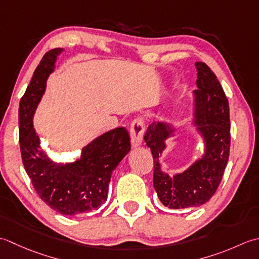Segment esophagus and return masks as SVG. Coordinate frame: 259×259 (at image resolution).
<instances>
[{"instance_id":"esophagus-1","label":"esophagus","mask_w":259,"mask_h":259,"mask_svg":"<svg viewBox=\"0 0 259 259\" xmlns=\"http://www.w3.org/2000/svg\"><path fill=\"white\" fill-rule=\"evenodd\" d=\"M145 131V125L142 118H136L131 124L130 133H131V142L132 146L137 147L143 142V135Z\"/></svg>"}]
</instances>
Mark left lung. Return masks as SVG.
Returning <instances> with one entry per match:
<instances>
[{
	"label": "left lung",
	"mask_w": 259,
	"mask_h": 259,
	"mask_svg": "<svg viewBox=\"0 0 259 259\" xmlns=\"http://www.w3.org/2000/svg\"><path fill=\"white\" fill-rule=\"evenodd\" d=\"M197 89L193 91L191 124L201 137L203 149L199 159L186 170L170 176L162 170L160 157L166 141L174 137L177 126L157 120L147 128L144 141L154 160L153 184L160 201L170 209L196 208L213 196L229 159V105L223 87L204 62H196Z\"/></svg>",
	"instance_id": "obj_1"
}]
</instances>
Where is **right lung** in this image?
I'll use <instances>...</instances> for the list:
<instances>
[{
	"label": "right lung",
	"instance_id": "obj_1",
	"mask_svg": "<svg viewBox=\"0 0 259 259\" xmlns=\"http://www.w3.org/2000/svg\"><path fill=\"white\" fill-rule=\"evenodd\" d=\"M61 52L62 48L47 52L21 98L20 149L25 171L41 200L61 214L77 215L106 202L110 178L131 151V140L126 128L117 127L83 146L75 161L57 162L48 155L33 127V117Z\"/></svg>",
	"mask_w": 259,
	"mask_h": 259
}]
</instances>
